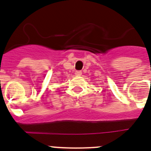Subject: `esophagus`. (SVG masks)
Returning <instances> with one entry per match:
<instances>
[{"label": "esophagus", "mask_w": 151, "mask_h": 151, "mask_svg": "<svg viewBox=\"0 0 151 151\" xmlns=\"http://www.w3.org/2000/svg\"><path fill=\"white\" fill-rule=\"evenodd\" d=\"M82 74V72L81 70H77L75 71V75L76 76H81Z\"/></svg>", "instance_id": "esophagus-1"}]
</instances>
